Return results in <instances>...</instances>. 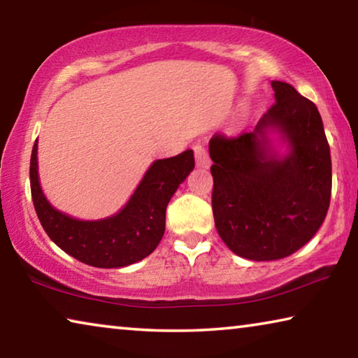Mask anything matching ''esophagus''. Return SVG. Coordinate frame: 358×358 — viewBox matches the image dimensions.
Masks as SVG:
<instances>
[{"mask_svg":"<svg viewBox=\"0 0 358 358\" xmlns=\"http://www.w3.org/2000/svg\"><path fill=\"white\" fill-rule=\"evenodd\" d=\"M194 157H196V164L199 167H208L210 166V159H208V155H207V150L202 143H194Z\"/></svg>","mask_w":358,"mask_h":358,"instance_id":"esophagus-1","label":"esophagus"}]
</instances>
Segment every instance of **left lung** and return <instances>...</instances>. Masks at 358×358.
I'll use <instances>...</instances> for the list:
<instances>
[{
  "mask_svg": "<svg viewBox=\"0 0 358 358\" xmlns=\"http://www.w3.org/2000/svg\"><path fill=\"white\" fill-rule=\"evenodd\" d=\"M276 102L251 132L215 134V226L229 250L250 260H276L310 241L327 216L331 196V157L317 107L286 82L273 80ZM288 142L280 157L268 132Z\"/></svg>",
  "mask_w": 358,
  "mask_h": 358,
  "instance_id": "left-lung-1",
  "label": "left lung"
}]
</instances>
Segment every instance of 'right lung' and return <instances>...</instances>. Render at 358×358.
<instances>
[{
	"label": "right lung",
	"instance_id": "right-lung-1",
	"mask_svg": "<svg viewBox=\"0 0 358 358\" xmlns=\"http://www.w3.org/2000/svg\"><path fill=\"white\" fill-rule=\"evenodd\" d=\"M192 169V150L155 161L129 202L117 215L99 221L76 220L48 203L38 177V141L29 162V183L36 215L53 243L87 265L120 268L156 250L166 230L167 203Z\"/></svg>",
	"mask_w": 358,
	"mask_h": 358
}]
</instances>
